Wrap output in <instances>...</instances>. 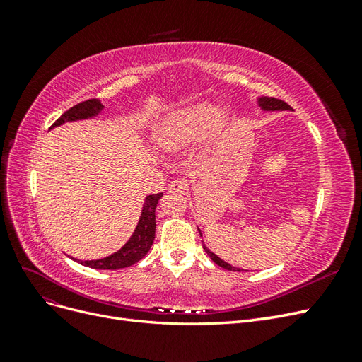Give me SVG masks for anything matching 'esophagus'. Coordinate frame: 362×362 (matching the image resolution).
<instances>
[{"label":"esophagus","instance_id":"esophagus-1","mask_svg":"<svg viewBox=\"0 0 362 362\" xmlns=\"http://www.w3.org/2000/svg\"><path fill=\"white\" fill-rule=\"evenodd\" d=\"M169 190L175 193H187L189 190V184L184 180H175L169 184Z\"/></svg>","mask_w":362,"mask_h":362}]
</instances>
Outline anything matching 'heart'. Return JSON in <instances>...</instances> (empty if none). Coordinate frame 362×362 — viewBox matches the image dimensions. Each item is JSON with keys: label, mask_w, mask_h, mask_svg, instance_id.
<instances>
[{"label": "heart", "mask_w": 362, "mask_h": 362, "mask_svg": "<svg viewBox=\"0 0 362 362\" xmlns=\"http://www.w3.org/2000/svg\"><path fill=\"white\" fill-rule=\"evenodd\" d=\"M223 122V112L206 103L181 108L164 117L156 133L164 151H177L201 137L205 131H216Z\"/></svg>", "instance_id": "1"}]
</instances>
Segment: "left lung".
Wrapping results in <instances>:
<instances>
[{"instance_id": "1", "label": "left lung", "mask_w": 362, "mask_h": 362, "mask_svg": "<svg viewBox=\"0 0 362 362\" xmlns=\"http://www.w3.org/2000/svg\"><path fill=\"white\" fill-rule=\"evenodd\" d=\"M255 103H257V105L261 108L262 112H288V110H291V107H290L287 103H284V101H281V100H276V98L257 96V98H255ZM198 231H199V235L202 237V233H201L199 228H198ZM202 247H204V250L206 252V255L210 257L211 261H214L217 266H221V267H223V269H226V270L242 272L238 267H234V266L229 264V262L223 261L222 258H218V257L214 254V252H211L210 249L206 247V245H205L204 242H202ZM245 272H247V270H245Z\"/></svg>"}]
</instances>
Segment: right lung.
Listing matches in <instances>:
<instances>
[{
    "label": "right lung",
    "instance_id": "1",
    "mask_svg": "<svg viewBox=\"0 0 362 362\" xmlns=\"http://www.w3.org/2000/svg\"><path fill=\"white\" fill-rule=\"evenodd\" d=\"M104 110V105L100 100H89L74 105L72 108H69L68 112H64L56 122L52 124V128L60 127L66 122H76V120H86V119H95L100 116ZM163 193H157V194H149L145 198L144 206H141V213L139 217V222L136 225L134 233L131 234V237L128 238V242L120 247L119 250H116L115 254L100 258V259H76L72 258L74 261L80 262V264L90 267V269H96V270H117V269H125L136 264L137 261H140L144 258L152 243H154L156 238V208L158 201L161 199Z\"/></svg>",
    "mask_w": 362,
    "mask_h": 362
}]
</instances>
